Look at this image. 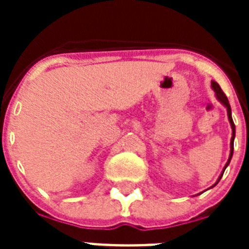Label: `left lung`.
<instances>
[{
  "instance_id": "1",
  "label": "left lung",
  "mask_w": 249,
  "mask_h": 249,
  "mask_svg": "<svg viewBox=\"0 0 249 249\" xmlns=\"http://www.w3.org/2000/svg\"><path fill=\"white\" fill-rule=\"evenodd\" d=\"M211 87H212V89L214 91L215 93V97H217V100L219 101V102L222 103V105L226 107V109H227V116H228V121H230V124H231V128H232V138H231V152H230V157H228V160H227V163H226V166L223 167V171H222V173L219 175L218 179H217V182H215L214 184H213L212 187H214L215 184L218 183L219 179L222 178V176H223L224 171H226V168L228 167V164H230L231 160H232V156H233V143H234V137H236V126H234V122H233L232 120V109H231V105L230 102H228V98L227 96L223 93V91L221 89V87H219V85L215 81H212L211 82ZM211 187V188H212Z\"/></svg>"
}]
</instances>
